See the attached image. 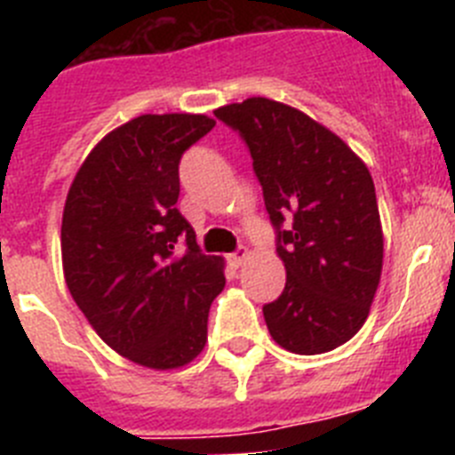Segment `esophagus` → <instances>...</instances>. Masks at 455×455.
I'll use <instances>...</instances> for the list:
<instances>
[{
	"label": "esophagus",
	"mask_w": 455,
	"mask_h": 455,
	"mask_svg": "<svg viewBox=\"0 0 455 455\" xmlns=\"http://www.w3.org/2000/svg\"><path fill=\"white\" fill-rule=\"evenodd\" d=\"M248 255H251V252H248V248H239V251H236V252H232V255H228V262H230V267L239 268L241 264L246 262Z\"/></svg>",
	"instance_id": "esophagus-1"
}]
</instances>
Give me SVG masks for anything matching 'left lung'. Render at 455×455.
I'll use <instances>...</instances> for the list:
<instances>
[{
    "instance_id": "obj_1",
    "label": "left lung",
    "mask_w": 455,
    "mask_h": 455,
    "mask_svg": "<svg viewBox=\"0 0 455 455\" xmlns=\"http://www.w3.org/2000/svg\"><path fill=\"white\" fill-rule=\"evenodd\" d=\"M246 140L287 271L264 321L284 351L319 355L364 325L383 271V225L367 164L289 104L248 98L214 111ZM288 230L280 231L283 219Z\"/></svg>"
}]
</instances>
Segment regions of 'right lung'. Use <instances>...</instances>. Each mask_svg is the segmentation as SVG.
I'll use <instances>...</instances> for the list:
<instances>
[{"label": "right lung", "instance_id": "add662e5", "mask_svg": "<svg viewBox=\"0 0 455 455\" xmlns=\"http://www.w3.org/2000/svg\"><path fill=\"white\" fill-rule=\"evenodd\" d=\"M216 124L203 114H143L88 152L68 191L63 275L92 331L140 367L168 371L203 353L223 257L203 255L178 212L180 159ZM184 235L188 251L174 252Z\"/></svg>", "mask_w": 455, "mask_h": 455}]
</instances>
